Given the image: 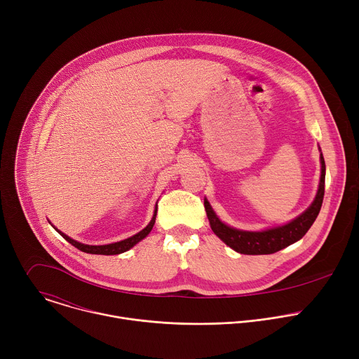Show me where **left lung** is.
<instances>
[{"instance_id": "1", "label": "left lung", "mask_w": 359, "mask_h": 359, "mask_svg": "<svg viewBox=\"0 0 359 359\" xmlns=\"http://www.w3.org/2000/svg\"><path fill=\"white\" fill-rule=\"evenodd\" d=\"M325 191V162L321 153V180L320 187L311 206L306 209L301 216L295 220L284 224L281 227L270 229L266 231H243L222 223L215 215L212 206L208 200H204V209H206L208 219L210 222V227L215 234L222 238L229 247L240 254L257 255V254H273L277 252L287 245L298 241L304 237V234L310 230L313 223L316 222L324 200Z\"/></svg>"}]
</instances>
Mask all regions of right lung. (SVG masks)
Listing matches in <instances>:
<instances>
[{
	"label": "right lung",
	"mask_w": 359,
	"mask_h": 359,
	"mask_svg": "<svg viewBox=\"0 0 359 359\" xmlns=\"http://www.w3.org/2000/svg\"><path fill=\"white\" fill-rule=\"evenodd\" d=\"M156 213L158 210H155V215H153L150 223L142 230L139 231L137 234L126 238V240H122V241H118V243H112V244H105V245H88V244H82V243H78L75 240H72L71 237H68L67 234L61 233L60 230H57L68 243H71L74 247H76L78 250L83 251V252H89V254H104V255H115V254H121V252H125L128 251L129 248H132L135 244H137L140 240H143L149 233L150 230L153 229V224H155V220H156Z\"/></svg>",
	"instance_id": "obj_1"
}]
</instances>
